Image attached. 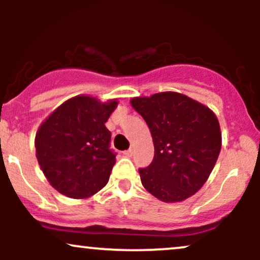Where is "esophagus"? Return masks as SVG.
<instances>
[{
  "instance_id": "1",
  "label": "esophagus",
  "mask_w": 260,
  "mask_h": 260,
  "mask_svg": "<svg viewBox=\"0 0 260 260\" xmlns=\"http://www.w3.org/2000/svg\"><path fill=\"white\" fill-rule=\"evenodd\" d=\"M123 155L127 157H132L133 156V149H129V150L123 151Z\"/></svg>"
}]
</instances>
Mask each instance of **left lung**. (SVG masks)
Instances as JSON below:
<instances>
[{"label": "left lung", "mask_w": 260, "mask_h": 260, "mask_svg": "<svg viewBox=\"0 0 260 260\" xmlns=\"http://www.w3.org/2000/svg\"><path fill=\"white\" fill-rule=\"evenodd\" d=\"M131 105L147 122L155 149L153 162L139 170L143 187L165 203L196 194L221 150V129L213 110L176 91L132 98Z\"/></svg>", "instance_id": "obj_1"}]
</instances>
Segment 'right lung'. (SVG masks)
I'll return each mask as SVG.
<instances>
[{"label": "right lung", "instance_id": "add662e5", "mask_svg": "<svg viewBox=\"0 0 260 260\" xmlns=\"http://www.w3.org/2000/svg\"><path fill=\"white\" fill-rule=\"evenodd\" d=\"M117 99L101 103L77 95L47 116L35 136V155L45 177L68 198H90L109 182L116 155L109 149L105 123Z\"/></svg>", "mask_w": 260, "mask_h": 260}]
</instances>
